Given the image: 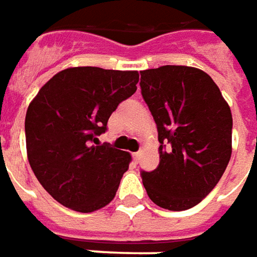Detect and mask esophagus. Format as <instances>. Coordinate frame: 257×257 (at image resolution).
I'll list each match as a JSON object with an SVG mask.
<instances>
[{
    "label": "esophagus",
    "mask_w": 257,
    "mask_h": 257,
    "mask_svg": "<svg viewBox=\"0 0 257 257\" xmlns=\"http://www.w3.org/2000/svg\"><path fill=\"white\" fill-rule=\"evenodd\" d=\"M132 158H134V160H135V162H138V160H139V158H141V152H135V153H132Z\"/></svg>",
    "instance_id": "obj_1"
}]
</instances>
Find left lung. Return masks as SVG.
I'll return each instance as SVG.
<instances>
[{
  "label": "left lung",
  "mask_w": 257,
  "mask_h": 257,
  "mask_svg": "<svg viewBox=\"0 0 257 257\" xmlns=\"http://www.w3.org/2000/svg\"><path fill=\"white\" fill-rule=\"evenodd\" d=\"M159 134L158 169L142 172L152 201L170 211L197 205L222 177L232 153L231 108L205 71L162 66L141 71Z\"/></svg>",
  "instance_id": "1"
}]
</instances>
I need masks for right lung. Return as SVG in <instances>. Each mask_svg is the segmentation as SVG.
<instances>
[{
    "instance_id": "1",
    "label": "right lung",
    "mask_w": 257,
    "mask_h": 257,
    "mask_svg": "<svg viewBox=\"0 0 257 257\" xmlns=\"http://www.w3.org/2000/svg\"><path fill=\"white\" fill-rule=\"evenodd\" d=\"M138 71L99 67L62 70L28 106V160L42 187L67 208L92 212L114 200L128 152L99 145L106 122L136 91Z\"/></svg>"
}]
</instances>
